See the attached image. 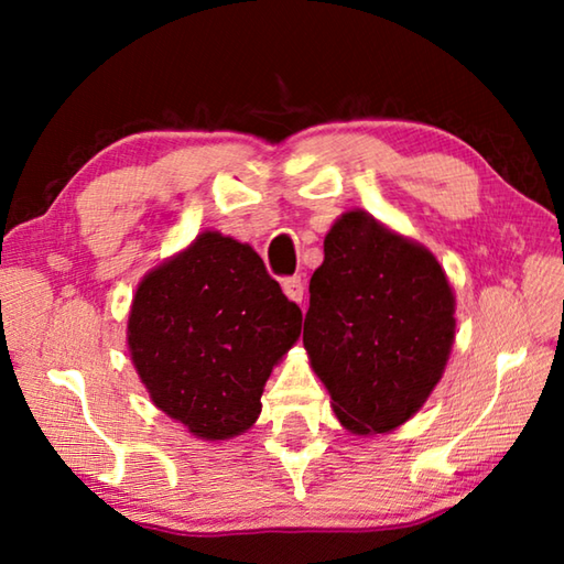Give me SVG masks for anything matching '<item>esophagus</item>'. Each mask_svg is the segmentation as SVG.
<instances>
[{"label": "esophagus", "mask_w": 564, "mask_h": 564, "mask_svg": "<svg viewBox=\"0 0 564 564\" xmlns=\"http://www.w3.org/2000/svg\"><path fill=\"white\" fill-rule=\"evenodd\" d=\"M283 293L289 295L291 301L301 303L303 301V293H305V285L301 281V275H291V279H283Z\"/></svg>", "instance_id": "obj_1"}]
</instances>
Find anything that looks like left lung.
I'll use <instances>...</instances> for the list:
<instances>
[{
	"label": "left lung",
	"instance_id": "8db88e82",
	"mask_svg": "<svg viewBox=\"0 0 564 564\" xmlns=\"http://www.w3.org/2000/svg\"><path fill=\"white\" fill-rule=\"evenodd\" d=\"M311 279L303 346L352 433H388L425 403L455 336V299L423 246L343 214Z\"/></svg>",
	"mask_w": 564,
	"mask_h": 564
}]
</instances>
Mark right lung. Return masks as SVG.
Instances as JSON below:
<instances>
[{
  "label": "right lung",
  "mask_w": 564,
  "mask_h": 564,
  "mask_svg": "<svg viewBox=\"0 0 564 564\" xmlns=\"http://www.w3.org/2000/svg\"><path fill=\"white\" fill-rule=\"evenodd\" d=\"M301 321L251 246L206 231L139 283L129 350L156 408L204 441H226L256 423Z\"/></svg>",
  "instance_id": "obj_1"
}]
</instances>
